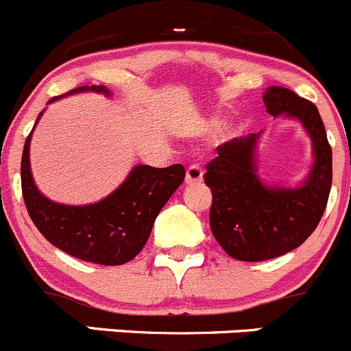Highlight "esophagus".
Here are the masks:
<instances>
[{"mask_svg":"<svg viewBox=\"0 0 351 351\" xmlns=\"http://www.w3.org/2000/svg\"><path fill=\"white\" fill-rule=\"evenodd\" d=\"M203 180V171L199 165H191L186 172V184H199Z\"/></svg>","mask_w":351,"mask_h":351,"instance_id":"34e87169","label":"esophagus"}]
</instances>
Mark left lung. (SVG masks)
Returning a JSON list of instances; mask_svg holds the SVG:
<instances>
[{
	"label": "left lung",
	"instance_id": "8db88e82",
	"mask_svg": "<svg viewBox=\"0 0 351 351\" xmlns=\"http://www.w3.org/2000/svg\"><path fill=\"white\" fill-rule=\"evenodd\" d=\"M271 116L300 121L312 140L314 165L300 187H271L258 177L256 147L261 133L234 138L217 148L206 165L211 189V234L239 261H266L293 251L321 221L332 182V154L319 110L283 86L266 88Z\"/></svg>",
	"mask_w": 351,
	"mask_h": 351
}]
</instances>
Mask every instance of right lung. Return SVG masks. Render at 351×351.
Masks as SVG:
<instances>
[{
	"label": "right lung",
	"mask_w": 351,
	"mask_h": 351,
	"mask_svg": "<svg viewBox=\"0 0 351 351\" xmlns=\"http://www.w3.org/2000/svg\"><path fill=\"white\" fill-rule=\"evenodd\" d=\"M76 92L110 95L104 85L78 86L64 95ZM64 95L53 97L49 104ZM30 136L32 133L27 136L22 154V194L40 234L58 249L82 261L119 266L136 258L150 237L157 215L186 177L182 165L165 169L136 165L126 180L99 203L69 206L47 199L37 189L30 172Z\"/></svg>",
	"instance_id": "obj_1"
}]
</instances>
